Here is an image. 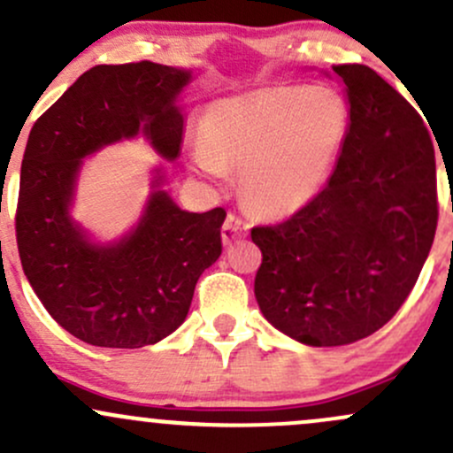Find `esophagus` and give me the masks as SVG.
<instances>
[{"mask_svg": "<svg viewBox=\"0 0 453 453\" xmlns=\"http://www.w3.org/2000/svg\"><path fill=\"white\" fill-rule=\"evenodd\" d=\"M247 232H250V223L242 221V219L236 215H227L226 223H223V227H221L223 245H232L236 238L247 236Z\"/></svg>", "mask_w": 453, "mask_h": 453, "instance_id": "obj_1", "label": "esophagus"}]
</instances>
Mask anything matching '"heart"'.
<instances>
[{
	"mask_svg": "<svg viewBox=\"0 0 453 453\" xmlns=\"http://www.w3.org/2000/svg\"><path fill=\"white\" fill-rule=\"evenodd\" d=\"M350 107L326 86L265 88L215 101L188 165L208 180L241 172V191L266 217L310 206L333 178L348 135Z\"/></svg>",
	"mask_w": 453,
	"mask_h": 453,
	"instance_id": "b5f03b06",
	"label": "heart"
}]
</instances>
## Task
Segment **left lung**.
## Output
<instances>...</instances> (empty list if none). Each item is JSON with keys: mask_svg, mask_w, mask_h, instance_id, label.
<instances>
[{"mask_svg": "<svg viewBox=\"0 0 453 453\" xmlns=\"http://www.w3.org/2000/svg\"><path fill=\"white\" fill-rule=\"evenodd\" d=\"M333 73L352 120L329 185L288 221L251 230L262 251L253 283L262 316L318 348L364 340L394 318L439 217L434 148L419 113L364 64Z\"/></svg>", "mask_w": 453, "mask_h": 453, "instance_id": "obj_1", "label": "left lung"}]
</instances>
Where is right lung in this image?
I'll return each mask as SVG.
<instances>
[{"instance_id":"add662e5","label":"right lung","mask_w":453,"mask_h":453,"mask_svg":"<svg viewBox=\"0 0 453 453\" xmlns=\"http://www.w3.org/2000/svg\"><path fill=\"white\" fill-rule=\"evenodd\" d=\"M200 71L154 62L89 68L27 137L17 208V242L29 286L77 340L142 348L185 322L200 275L221 256L223 208L182 211L161 165L137 223L101 241L73 215L86 158L143 137L173 163L180 157V96Z\"/></svg>"}]
</instances>
